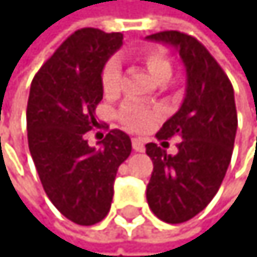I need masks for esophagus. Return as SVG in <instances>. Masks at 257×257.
Here are the masks:
<instances>
[{"label":"esophagus","mask_w":257,"mask_h":257,"mask_svg":"<svg viewBox=\"0 0 257 257\" xmlns=\"http://www.w3.org/2000/svg\"><path fill=\"white\" fill-rule=\"evenodd\" d=\"M132 146H134V150L138 151V153H143L145 151V145H143V140L142 138H134V140H132Z\"/></svg>","instance_id":"obj_1"}]
</instances>
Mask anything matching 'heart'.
<instances>
[{
    "mask_svg": "<svg viewBox=\"0 0 257 257\" xmlns=\"http://www.w3.org/2000/svg\"><path fill=\"white\" fill-rule=\"evenodd\" d=\"M146 69L156 82L169 80L172 75V66L166 54L156 50H148L142 54ZM120 85V64L117 59H109L101 72V86L106 95H112L119 90ZM156 117V111L148 106H145L137 101H127L119 111V120L123 127H127L132 132H143L146 130L151 122Z\"/></svg>",
    "mask_w": 257,
    "mask_h": 257,
    "instance_id": "heart-1",
    "label": "heart"
}]
</instances>
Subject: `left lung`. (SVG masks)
<instances>
[{"label": "left lung", "instance_id": "8db88e82", "mask_svg": "<svg viewBox=\"0 0 257 257\" xmlns=\"http://www.w3.org/2000/svg\"><path fill=\"white\" fill-rule=\"evenodd\" d=\"M171 45L187 72V90L180 109L156 134L161 146L146 145L154 169L146 199L154 216L167 224H182L211 203L232 159L236 135V107L228 77L196 38L167 30L146 37ZM179 136L175 157L164 150L167 138Z\"/></svg>", "mask_w": 257, "mask_h": 257}]
</instances>
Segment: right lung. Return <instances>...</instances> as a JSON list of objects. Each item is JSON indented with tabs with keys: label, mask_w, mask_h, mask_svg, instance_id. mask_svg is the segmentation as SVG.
Listing matches in <instances>:
<instances>
[{
	"label": "right lung",
	"mask_w": 257,
	"mask_h": 257,
	"mask_svg": "<svg viewBox=\"0 0 257 257\" xmlns=\"http://www.w3.org/2000/svg\"><path fill=\"white\" fill-rule=\"evenodd\" d=\"M122 33L74 32L33 77L27 103L29 150L51 203L69 220L93 225L111 209L117 169L132 153L122 130L91 148L85 134L98 125L101 72L122 46Z\"/></svg>",
	"instance_id": "right-lung-1"
}]
</instances>
